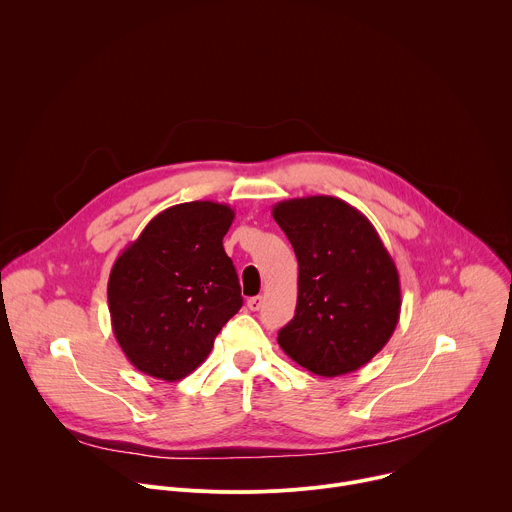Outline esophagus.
Wrapping results in <instances>:
<instances>
[{"mask_svg":"<svg viewBox=\"0 0 512 512\" xmlns=\"http://www.w3.org/2000/svg\"><path fill=\"white\" fill-rule=\"evenodd\" d=\"M261 306H263V298H261V296H255V298H249V300H247V308H249L251 312H257Z\"/></svg>","mask_w":512,"mask_h":512,"instance_id":"obj_1","label":"esophagus"}]
</instances>
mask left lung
Listing matches in <instances>:
<instances>
[{"instance_id": "left-lung-1", "label": "left lung", "mask_w": 512, "mask_h": 512, "mask_svg": "<svg viewBox=\"0 0 512 512\" xmlns=\"http://www.w3.org/2000/svg\"><path fill=\"white\" fill-rule=\"evenodd\" d=\"M298 257L296 316L281 350L318 377L358 371L393 336L401 283L393 257L360 210L334 196L277 202L271 210Z\"/></svg>"}]
</instances>
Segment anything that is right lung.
<instances>
[{
	"label": "right lung",
	"instance_id": "1",
	"mask_svg": "<svg viewBox=\"0 0 512 512\" xmlns=\"http://www.w3.org/2000/svg\"><path fill=\"white\" fill-rule=\"evenodd\" d=\"M229 204L170 206L115 259L107 283L113 334L139 373L174 383L206 360L241 310V285L223 237Z\"/></svg>",
	"mask_w": 512,
	"mask_h": 512
}]
</instances>
